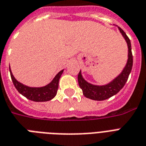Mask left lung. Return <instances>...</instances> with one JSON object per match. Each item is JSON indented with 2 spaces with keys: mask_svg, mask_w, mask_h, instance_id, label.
<instances>
[{
  "mask_svg": "<svg viewBox=\"0 0 146 146\" xmlns=\"http://www.w3.org/2000/svg\"><path fill=\"white\" fill-rule=\"evenodd\" d=\"M118 29L126 40L127 46H128V60H127V64L120 75L117 76L110 83L104 85V86H95V85L90 84L82 78L81 71H80V73L78 74V82H79L80 87L82 89V93L85 97L90 98V99L96 100V101H103V100L108 99L111 96L118 93L120 89L124 86L125 83L128 80L129 73L131 72L132 67H133L131 43L127 34L124 33V31L120 27H118Z\"/></svg>",
  "mask_w": 146,
  "mask_h": 146,
  "instance_id": "obj_1",
  "label": "left lung"
}]
</instances>
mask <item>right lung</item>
<instances>
[{
    "label": "right lung",
    "instance_id": "1",
    "mask_svg": "<svg viewBox=\"0 0 146 146\" xmlns=\"http://www.w3.org/2000/svg\"><path fill=\"white\" fill-rule=\"evenodd\" d=\"M10 72L13 85L17 89V91L21 95L25 96L26 98L33 101V102H39L50 101L57 95L59 80L60 78V76L64 72V70L60 71L49 84L43 87H29L27 86H25V85L22 84L21 82H18L15 79L12 72L10 70Z\"/></svg>",
    "mask_w": 146,
    "mask_h": 146
}]
</instances>
